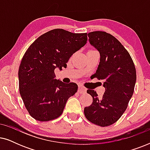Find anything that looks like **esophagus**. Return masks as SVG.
I'll use <instances>...</instances> for the list:
<instances>
[{"label": "esophagus", "instance_id": "34e87169", "mask_svg": "<svg viewBox=\"0 0 150 150\" xmlns=\"http://www.w3.org/2000/svg\"><path fill=\"white\" fill-rule=\"evenodd\" d=\"M78 91H79V93H86V91H87V89H86L84 87H83L82 85H79Z\"/></svg>", "mask_w": 150, "mask_h": 150}]
</instances>
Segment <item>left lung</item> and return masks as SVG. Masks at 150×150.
<instances>
[{
  "label": "left lung",
  "instance_id": "1",
  "mask_svg": "<svg viewBox=\"0 0 150 150\" xmlns=\"http://www.w3.org/2000/svg\"><path fill=\"white\" fill-rule=\"evenodd\" d=\"M88 37L90 44L100 54L93 78L104 81L105 92L102 98H98L96 91L88 89L93 102L84 108V113L93 124L108 126L115 123L128 107L134 93L136 69L128 51L112 35L93 31L88 33Z\"/></svg>",
  "mask_w": 150,
  "mask_h": 150
}]
</instances>
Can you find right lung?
Wrapping results in <instances>:
<instances>
[{"label":"right lung","instance_id":"1","mask_svg":"<svg viewBox=\"0 0 150 150\" xmlns=\"http://www.w3.org/2000/svg\"><path fill=\"white\" fill-rule=\"evenodd\" d=\"M87 35L51 30L39 37L24 53L18 71L19 90L35 120L48 122L59 117L68 98L76 93V84L54 79V69L67 66L71 55L86 44Z\"/></svg>","mask_w":150,"mask_h":150}]
</instances>
